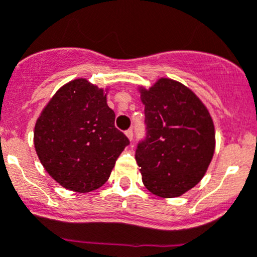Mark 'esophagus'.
<instances>
[{
  "label": "esophagus",
  "mask_w": 257,
  "mask_h": 257,
  "mask_svg": "<svg viewBox=\"0 0 257 257\" xmlns=\"http://www.w3.org/2000/svg\"><path fill=\"white\" fill-rule=\"evenodd\" d=\"M124 134H126V136L128 138V140L133 141V139H134V131L133 130H127Z\"/></svg>",
  "instance_id": "esophagus-1"
}]
</instances>
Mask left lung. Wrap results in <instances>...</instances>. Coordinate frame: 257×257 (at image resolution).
<instances>
[{"label": "left lung", "instance_id": "1", "mask_svg": "<svg viewBox=\"0 0 257 257\" xmlns=\"http://www.w3.org/2000/svg\"><path fill=\"white\" fill-rule=\"evenodd\" d=\"M139 90L147 124L135 154L143 182L157 196H181L201 181L213 159L210 113L194 91L172 79Z\"/></svg>", "mask_w": 257, "mask_h": 257}]
</instances>
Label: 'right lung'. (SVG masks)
<instances>
[{
  "label": "right lung",
  "instance_id": "add662e5",
  "mask_svg": "<svg viewBox=\"0 0 257 257\" xmlns=\"http://www.w3.org/2000/svg\"><path fill=\"white\" fill-rule=\"evenodd\" d=\"M107 94L86 79L67 82L38 117L34 147L56 182L75 192L104 185L124 148L130 144L114 126Z\"/></svg>",
  "mask_w": 257,
  "mask_h": 257
}]
</instances>
